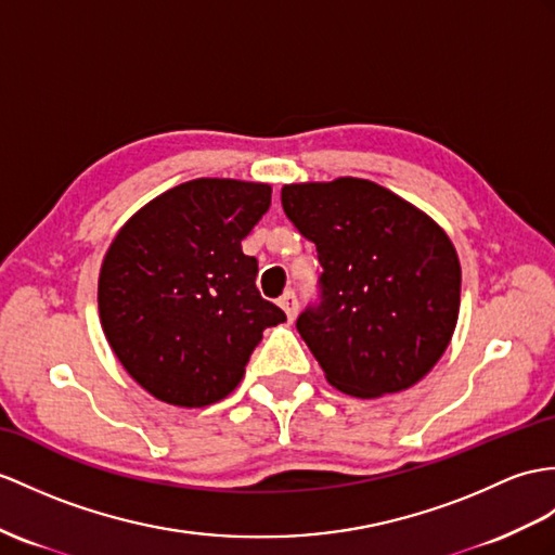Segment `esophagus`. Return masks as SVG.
Segmentation results:
<instances>
[{"label": "esophagus", "mask_w": 555, "mask_h": 555, "mask_svg": "<svg viewBox=\"0 0 555 555\" xmlns=\"http://www.w3.org/2000/svg\"><path fill=\"white\" fill-rule=\"evenodd\" d=\"M278 304H280V308H282V310H285L289 320H294V318H296V313H299V299H296V294H294L292 289L282 294L280 299H278Z\"/></svg>", "instance_id": "obj_1"}]
</instances>
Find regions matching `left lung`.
<instances>
[{
	"instance_id": "1",
	"label": "left lung",
	"mask_w": 555,
	"mask_h": 555,
	"mask_svg": "<svg viewBox=\"0 0 555 555\" xmlns=\"http://www.w3.org/2000/svg\"><path fill=\"white\" fill-rule=\"evenodd\" d=\"M282 209L315 245L318 301L296 330L332 386L379 398L414 386L448 348L462 268L442 228L364 179L282 188Z\"/></svg>"
}]
</instances>
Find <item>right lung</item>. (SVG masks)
Here are the masks:
<instances>
[{
	"label": "right lung",
	"instance_id": "1",
	"mask_svg": "<svg viewBox=\"0 0 555 555\" xmlns=\"http://www.w3.org/2000/svg\"><path fill=\"white\" fill-rule=\"evenodd\" d=\"M270 185L195 179L121 228L99 278L107 344L147 393L179 408L219 402L240 384L263 330L287 315L256 289L242 251Z\"/></svg>",
	"mask_w": 555,
	"mask_h": 555
}]
</instances>
